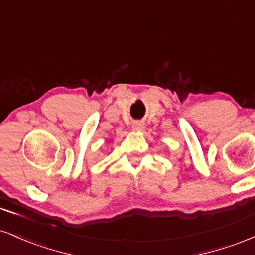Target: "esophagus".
<instances>
[{"mask_svg":"<svg viewBox=\"0 0 255 255\" xmlns=\"http://www.w3.org/2000/svg\"><path fill=\"white\" fill-rule=\"evenodd\" d=\"M133 128L135 130H142L145 128V126H144V124H142V122L135 121V122H133Z\"/></svg>","mask_w":255,"mask_h":255,"instance_id":"obj_1","label":"esophagus"}]
</instances>
